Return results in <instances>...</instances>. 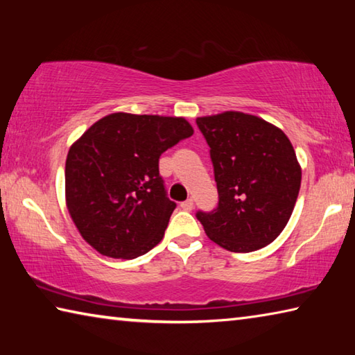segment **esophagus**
Listing matches in <instances>:
<instances>
[{
    "instance_id": "34e87169",
    "label": "esophagus",
    "mask_w": 355,
    "mask_h": 355,
    "mask_svg": "<svg viewBox=\"0 0 355 355\" xmlns=\"http://www.w3.org/2000/svg\"><path fill=\"white\" fill-rule=\"evenodd\" d=\"M180 207H182V209H184V211H191L192 208H194V200L192 199H188L180 203Z\"/></svg>"
}]
</instances>
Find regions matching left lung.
<instances>
[{
	"label": "left lung",
	"instance_id": "obj_1",
	"mask_svg": "<svg viewBox=\"0 0 355 355\" xmlns=\"http://www.w3.org/2000/svg\"><path fill=\"white\" fill-rule=\"evenodd\" d=\"M209 147L219 202L197 211L208 238L245 254L271 244L284 230L300 189V166L284 131L250 114L199 117Z\"/></svg>",
	"mask_w": 355,
	"mask_h": 355
}]
</instances>
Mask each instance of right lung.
Wrapping results in <instances>:
<instances>
[{"label": "right lung", "mask_w": 355, "mask_h": 355, "mask_svg": "<svg viewBox=\"0 0 355 355\" xmlns=\"http://www.w3.org/2000/svg\"><path fill=\"white\" fill-rule=\"evenodd\" d=\"M192 133L183 117L114 112L70 147L65 200L95 250L131 260L163 239L177 203L167 197L159 156Z\"/></svg>", "instance_id": "obj_1"}]
</instances>
